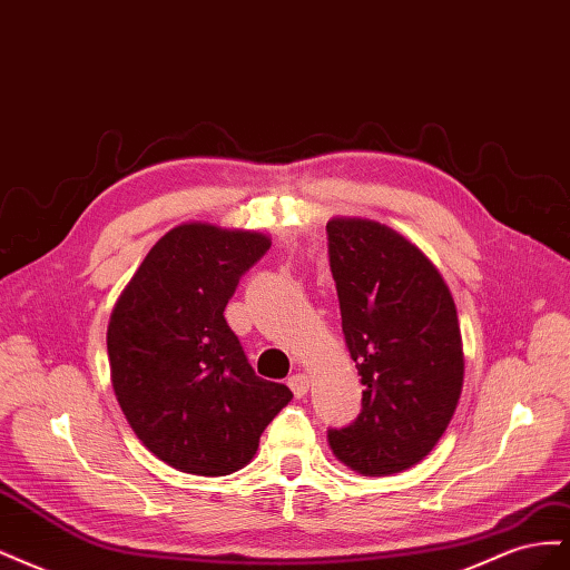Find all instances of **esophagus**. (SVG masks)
Segmentation results:
<instances>
[{
    "label": "esophagus",
    "mask_w": 570,
    "mask_h": 570,
    "mask_svg": "<svg viewBox=\"0 0 570 570\" xmlns=\"http://www.w3.org/2000/svg\"><path fill=\"white\" fill-rule=\"evenodd\" d=\"M287 385H289L292 394H295L297 400H302V396L308 392V377L304 373H295L287 377Z\"/></svg>",
    "instance_id": "1"
}]
</instances>
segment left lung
Wrapping results in <instances>:
<instances>
[{
    "mask_svg": "<svg viewBox=\"0 0 570 570\" xmlns=\"http://www.w3.org/2000/svg\"><path fill=\"white\" fill-rule=\"evenodd\" d=\"M342 333L364 385L361 413L327 430L333 454L361 475L402 473L430 454L463 387L452 292L404 235L368 218L327 220Z\"/></svg>",
    "mask_w": 570,
    "mask_h": 570,
    "instance_id": "8db88e82",
    "label": "left lung"
}]
</instances>
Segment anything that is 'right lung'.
I'll use <instances>...</instances> for the list:
<instances>
[{
  "label": "right lung",
  "mask_w": 570,
  "mask_h": 570,
  "mask_svg": "<svg viewBox=\"0 0 570 570\" xmlns=\"http://www.w3.org/2000/svg\"><path fill=\"white\" fill-rule=\"evenodd\" d=\"M268 247L264 233L183 223L149 249L111 312L116 400L137 440L183 473L245 469L292 400L254 373L223 316Z\"/></svg>",
  "instance_id": "right-lung-1"
}]
</instances>
